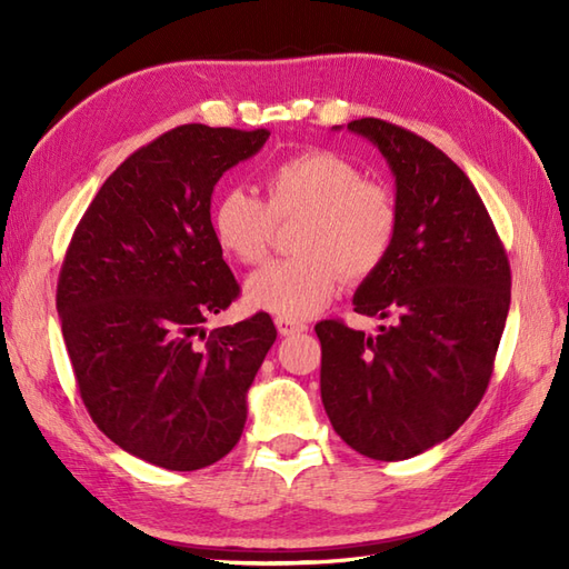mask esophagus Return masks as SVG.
I'll list each match as a JSON object with an SVG mask.
<instances>
[{"label": "esophagus", "instance_id": "34e87169", "mask_svg": "<svg viewBox=\"0 0 569 569\" xmlns=\"http://www.w3.org/2000/svg\"><path fill=\"white\" fill-rule=\"evenodd\" d=\"M276 330H278V335L291 337V335H300V332H303L306 325H303V322L286 320V318H276Z\"/></svg>", "mask_w": 569, "mask_h": 569}]
</instances>
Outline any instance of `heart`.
<instances>
[{"label":"heart","instance_id":"obj_1","mask_svg":"<svg viewBox=\"0 0 569 569\" xmlns=\"http://www.w3.org/2000/svg\"><path fill=\"white\" fill-rule=\"evenodd\" d=\"M263 188L266 202L244 188H227L210 212L217 247L241 266L266 259L276 222L303 217L293 239L298 257L269 263L247 281L251 308L306 320L337 296L342 273L361 281L389 259L396 200L345 156L322 149L291 156L263 176Z\"/></svg>","mask_w":569,"mask_h":569}]
</instances>
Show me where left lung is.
Instances as JSON below:
<instances>
[{"label":"left lung","mask_w":569,"mask_h":569,"mask_svg":"<svg viewBox=\"0 0 569 569\" xmlns=\"http://www.w3.org/2000/svg\"><path fill=\"white\" fill-rule=\"evenodd\" d=\"M340 129V127H335ZM396 178L398 232L355 310L391 318L377 337L316 325L320 393L335 432L381 462L447 440L485 396L511 306V269L491 217L452 159L383 119H355Z\"/></svg>","instance_id":"left-lung-1"}]
</instances>
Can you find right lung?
<instances>
[{
  "label": "right lung",
  "instance_id": "right-lung-1",
  "mask_svg": "<svg viewBox=\"0 0 569 569\" xmlns=\"http://www.w3.org/2000/svg\"><path fill=\"white\" fill-rule=\"evenodd\" d=\"M269 131L183 124L104 180L70 239L56 308L84 408L143 462L192 471L239 442L276 342L266 312L194 337L239 296L210 227L217 180Z\"/></svg>",
  "mask_w": 569,
  "mask_h": 569
}]
</instances>
